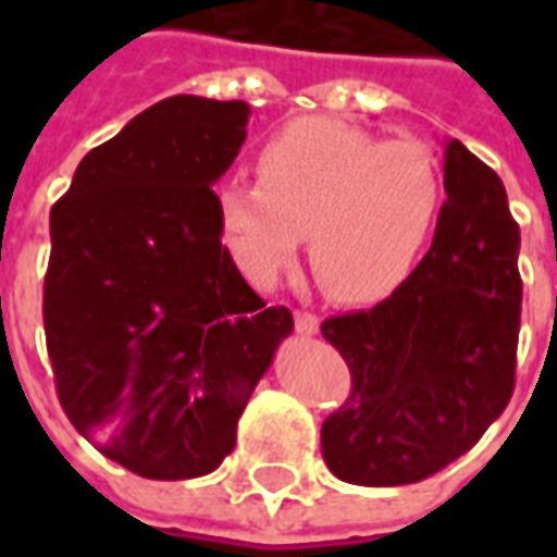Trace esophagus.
I'll list each match as a JSON object with an SVG mask.
<instances>
[{
    "mask_svg": "<svg viewBox=\"0 0 557 557\" xmlns=\"http://www.w3.org/2000/svg\"><path fill=\"white\" fill-rule=\"evenodd\" d=\"M295 327L301 337H315L319 334V319L313 313H295Z\"/></svg>",
    "mask_w": 557,
    "mask_h": 557,
    "instance_id": "obj_1",
    "label": "esophagus"
}]
</instances>
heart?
Wrapping results in <instances>:
<instances>
[{"label": "heart", "instance_id": "obj_1", "mask_svg": "<svg viewBox=\"0 0 557 557\" xmlns=\"http://www.w3.org/2000/svg\"><path fill=\"white\" fill-rule=\"evenodd\" d=\"M442 170L420 139H387L331 119H301L256 154V184L218 194L223 242L253 286L310 262L339 301L385 298L409 277L442 211Z\"/></svg>", "mask_w": 557, "mask_h": 557}]
</instances>
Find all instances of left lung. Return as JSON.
I'll return each instance as SVG.
<instances>
[{
	"instance_id": "obj_1",
	"label": "left lung",
	"mask_w": 557,
	"mask_h": 557,
	"mask_svg": "<svg viewBox=\"0 0 557 557\" xmlns=\"http://www.w3.org/2000/svg\"><path fill=\"white\" fill-rule=\"evenodd\" d=\"M444 199L430 253L373 310L325 319L351 394L322 423L334 478L403 486L471 450L516 375L519 226L502 178L444 139Z\"/></svg>"
}]
</instances>
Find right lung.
<instances>
[{"label":"right lung","instance_id":"right-lung-1","mask_svg":"<svg viewBox=\"0 0 557 557\" xmlns=\"http://www.w3.org/2000/svg\"><path fill=\"white\" fill-rule=\"evenodd\" d=\"M250 107L172 95L79 160L50 211L44 331L74 430L148 480L202 478L289 337L223 247L214 184Z\"/></svg>","mask_w":557,"mask_h":557}]
</instances>
